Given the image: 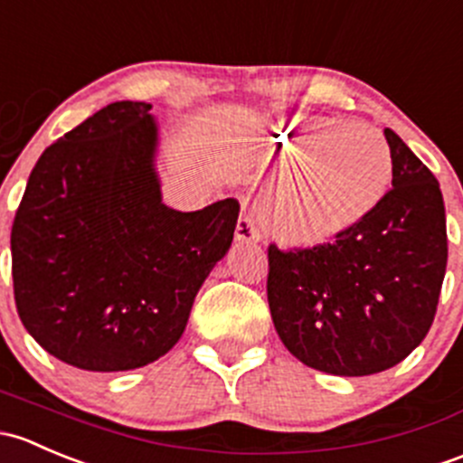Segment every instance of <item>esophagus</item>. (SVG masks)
<instances>
[{"label":"esophagus","instance_id":"esophagus-1","mask_svg":"<svg viewBox=\"0 0 463 463\" xmlns=\"http://www.w3.org/2000/svg\"><path fill=\"white\" fill-rule=\"evenodd\" d=\"M263 233L259 230L254 213H242L236 225V241L238 242H259Z\"/></svg>","mask_w":463,"mask_h":463}]
</instances>
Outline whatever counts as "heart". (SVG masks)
<instances>
[{"instance_id":"b5f03b06","label":"heart","mask_w":463,"mask_h":463,"mask_svg":"<svg viewBox=\"0 0 463 463\" xmlns=\"http://www.w3.org/2000/svg\"><path fill=\"white\" fill-rule=\"evenodd\" d=\"M283 165L265 204L267 232L289 247L343 236L381 204L392 180L388 142L374 127L338 118H289L260 128Z\"/></svg>"}]
</instances>
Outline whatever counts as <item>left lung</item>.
<instances>
[{
    "mask_svg": "<svg viewBox=\"0 0 463 463\" xmlns=\"http://www.w3.org/2000/svg\"><path fill=\"white\" fill-rule=\"evenodd\" d=\"M392 189L359 227L307 250L267 247V303L283 345L336 376L383 373L430 330L446 274L441 189L385 128Z\"/></svg>",
    "mask_w": 463,
    "mask_h": 463,
    "instance_id": "1",
    "label": "left lung"
}]
</instances>
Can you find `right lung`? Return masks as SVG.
Returning a JSON list of instances; mask_svg holds the SVG:
<instances>
[{"label":"right lung","instance_id":"right-lung-1","mask_svg":"<svg viewBox=\"0 0 463 463\" xmlns=\"http://www.w3.org/2000/svg\"><path fill=\"white\" fill-rule=\"evenodd\" d=\"M146 102H113L33 166L11 232L28 335L90 373L154 364L183 336L200 285L233 241L241 204H162Z\"/></svg>","mask_w":463,"mask_h":463}]
</instances>
